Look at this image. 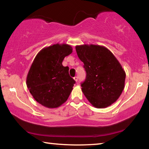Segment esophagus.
Returning a JSON list of instances; mask_svg holds the SVG:
<instances>
[{
    "label": "esophagus",
    "instance_id": "1",
    "mask_svg": "<svg viewBox=\"0 0 149 149\" xmlns=\"http://www.w3.org/2000/svg\"><path fill=\"white\" fill-rule=\"evenodd\" d=\"M74 79L75 81L77 82V80H78V77H77V76H75V77H74Z\"/></svg>",
    "mask_w": 149,
    "mask_h": 149
}]
</instances>
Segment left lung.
Here are the masks:
<instances>
[{
	"mask_svg": "<svg viewBox=\"0 0 149 149\" xmlns=\"http://www.w3.org/2000/svg\"><path fill=\"white\" fill-rule=\"evenodd\" d=\"M75 50L87 73L81 85L82 92L94 107H109L124 89L125 72L122 65L110 50L101 45H77Z\"/></svg>",
	"mask_w": 149,
	"mask_h": 149,
	"instance_id": "8db88e82",
	"label": "left lung"
}]
</instances>
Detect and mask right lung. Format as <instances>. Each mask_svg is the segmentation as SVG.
I'll use <instances>...</instances> for the list:
<instances>
[{
    "label": "right lung",
    "instance_id": "right-lung-1",
    "mask_svg": "<svg viewBox=\"0 0 149 149\" xmlns=\"http://www.w3.org/2000/svg\"><path fill=\"white\" fill-rule=\"evenodd\" d=\"M70 45L54 44L36 55L27 75L26 84L37 102L49 108H58L66 101L75 83L63 60L72 52Z\"/></svg>",
    "mask_w": 149,
    "mask_h": 149
}]
</instances>
